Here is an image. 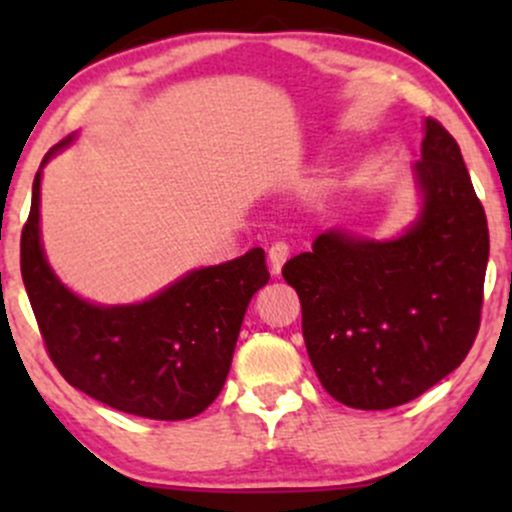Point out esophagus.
I'll list each match as a JSON object with an SVG mask.
<instances>
[{
  "mask_svg": "<svg viewBox=\"0 0 512 512\" xmlns=\"http://www.w3.org/2000/svg\"><path fill=\"white\" fill-rule=\"evenodd\" d=\"M286 260H289V245L274 243L272 248H269V264H272V274L279 276L281 267H284Z\"/></svg>",
  "mask_w": 512,
  "mask_h": 512,
  "instance_id": "34e87169",
  "label": "esophagus"
}]
</instances>
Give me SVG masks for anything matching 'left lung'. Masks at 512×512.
<instances>
[{"instance_id": "1", "label": "left lung", "mask_w": 512, "mask_h": 512, "mask_svg": "<svg viewBox=\"0 0 512 512\" xmlns=\"http://www.w3.org/2000/svg\"><path fill=\"white\" fill-rule=\"evenodd\" d=\"M411 170L421 209L402 236L332 228L281 269L301 298L317 378L346 407L392 409L424 395L479 332L489 226L460 146L431 117Z\"/></svg>"}]
</instances>
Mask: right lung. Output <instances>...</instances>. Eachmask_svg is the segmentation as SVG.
<instances>
[{
    "label": "right lung",
    "instance_id": "obj_1",
    "mask_svg": "<svg viewBox=\"0 0 512 512\" xmlns=\"http://www.w3.org/2000/svg\"><path fill=\"white\" fill-rule=\"evenodd\" d=\"M72 139L52 146L43 166ZM43 166L21 233V276L52 363L76 390L125 414H202L226 383L250 298L269 281L264 250L192 269L142 303L84 301L57 279L40 243Z\"/></svg>",
    "mask_w": 512,
    "mask_h": 512
}]
</instances>
